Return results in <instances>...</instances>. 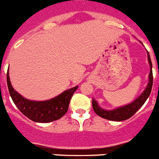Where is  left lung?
Segmentation results:
<instances>
[{
	"label": "left lung",
	"mask_w": 159,
	"mask_h": 159,
	"mask_svg": "<svg viewBox=\"0 0 159 159\" xmlns=\"http://www.w3.org/2000/svg\"><path fill=\"white\" fill-rule=\"evenodd\" d=\"M148 53V61L151 67V71L149 74V82L147 84V87L146 89L143 91V93L138 97L137 99L127 105H125L123 107H118L115 110L107 111L103 110L98 105V102L96 100L92 99V107L95 113L100 117L103 119H108V120H112V121H123L126 119H130L131 116H133L136 112L139 111V109L142 107L144 102L147 101V98L149 97L151 92L153 86V73H152V62H151L150 54Z\"/></svg>",
	"instance_id": "8db88e82"
}]
</instances>
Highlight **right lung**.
I'll list each match as a JSON object with an SVG mask.
<instances>
[{"label":"right lung","mask_w":159,"mask_h":159,"mask_svg":"<svg viewBox=\"0 0 159 159\" xmlns=\"http://www.w3.org/2000/svg\"><path fill=\"white\" fill-rule=\"evenodd\" d=\"M7 85L12 101L23 115L36 123H50L60 119L67 113L69 102L78 86L64 91L53 99L46 101H32L25 99L11 85L8 71Z\"/></svg>","instance_id":"right-lung-1"}]
</instances>
